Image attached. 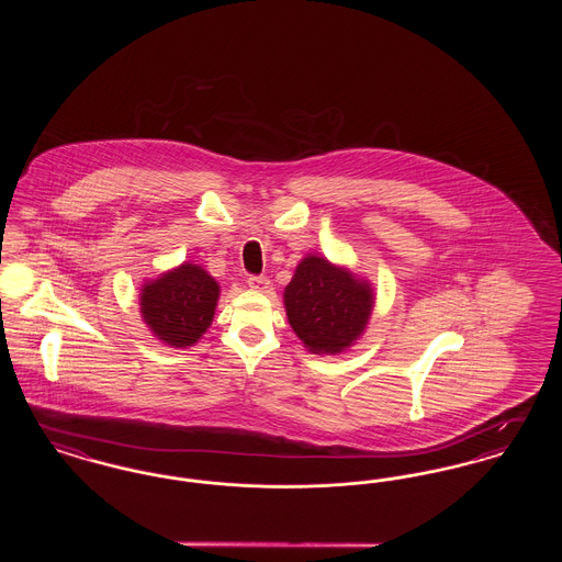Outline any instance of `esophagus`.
Listing matches in <instances>:
<instances>
[{
  "label": "esophagus",
  "instance_id": "34e87169",
  "mask_svg": "<svg viewBox=\"0 0 562 562\" xmlns=\"http://www.w3.org/2000/svg\"><path fill=\"white\" fill-rule=\"evenodd\" d=\"M248 286L252 291H266L269 286V280L266 276H248Z\"/></svg>",
  "mask_w": 562,
  "mask_h": 562
}]
</instances>
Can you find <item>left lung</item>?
<instances>
[{
  "mask_svg": "<svg viewBox=\"0 0 562 562\" xmlns=\"http://www.w3.org/2000/svg\"><path fill=\"white\" fill-rule=\"evenodd\" d=\"M286 316L296 337L314 353H339L364 330L373 291L348 269L305 257L284 291Z\"/></svg>",
  "mask_w": 562,
  "mask_h": 562,
  "instance_id": "1",
  "label": "left lung"
}]
</instances>
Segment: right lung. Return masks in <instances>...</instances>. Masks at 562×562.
<instances>
[{
	"instance_id": "1",
	"label": "right lung",
	"mask_w": 562,
	"mask_h": 562,
	"mask_svg": "<svg viewBox=\"0 0 562 562\" xmlns=\"http://www.w3.org/2000/svg\"><path fill=\"white\" fill-rule=\"evenodd\" d=\"M218 299L213 276L191 263L145 284L140 314L154 335L168 346L188 348L211 326Z\"/></svg>"
}]
</instances>
